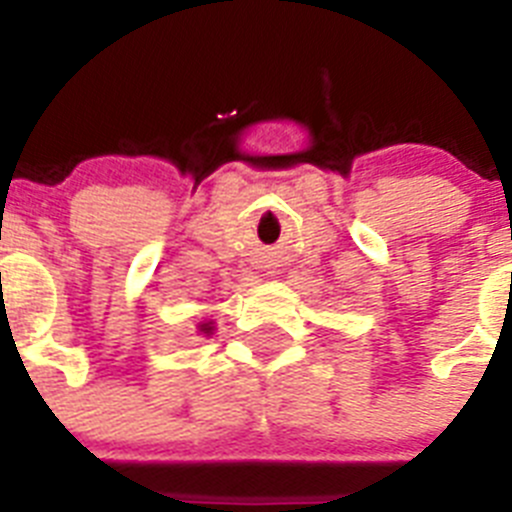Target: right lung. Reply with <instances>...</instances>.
<instances>
[{
	"label": "right lung",
	"mask_w": 512,
	"mask_h": 512,
	"mask_svg": "<svg viewBox=\"0 0 512 512\" xmlns=\"http://www.w3.org/2000/svg\"><path fill=\"white\" fill-rule=\"evenodd\" d=\"M202 330H207V333H210V328H207V325H202Z\"/></svg>",
	"instance_id": "right-lung-1"
}]
</instances>
